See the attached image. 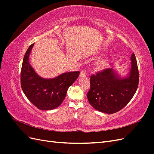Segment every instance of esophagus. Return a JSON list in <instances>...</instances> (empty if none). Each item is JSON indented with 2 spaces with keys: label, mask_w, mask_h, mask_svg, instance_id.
I'll return each instance as SVG.
<instances>
[{
  "label": "esophagus",
  "mask_w": 154,
  "mask_h": 154,
  "mask_svg": "<svg viewBox=\"0 0 154 154\" xmlns=\"http://www.w3.org/2000/svg\"><path fill=\"white\" fill-rule=\"evenodd\" d=\"M86 76V72L85 71H82L80 74V76L83 77V76Z\"/></svg>",
  "instance_id": "esophagus-1"
}]
</instances>
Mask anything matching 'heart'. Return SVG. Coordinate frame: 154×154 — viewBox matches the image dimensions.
<instances>
[{
  "mask_svg": "<svg viewBox=\"0 0 154 154\" xmlns=\"http://www.w3.org/2000/svg\"><path fill=\"white\" fill-rule=\"evenodd\" d=\"M103 62H100L99 63H98V66H102V65H103Z\"/></svg>",
  "mask_w": 154,
  "mask_h": 154,
  "instance_id": "obj_1",
  "label": "heart"
}]
</instances>
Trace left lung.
Wrapping results in <instances>:
<instances>
[{"label": "left lung", "instance_id": "8db88e82", "mask_svg": "<svg viewBox=\"0 0 154 154\" xmlns=\"http://www.w3.org/2000/svg\"><path fill=\"white\" fill-rule=\"evenodd\" d=\"M130 59L132 68L127 78H119L110 68L91 75L87 98L95 109L114 114L124 108L131 100L138 87L139 71L134 53Z\"/></svg>", "mask_w": 154, "mask_h": 154}]
</instances>
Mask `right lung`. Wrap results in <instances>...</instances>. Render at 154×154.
<instances>
[{"label": "right lung", "instance_id": "obj_1", "mask_svg": "<svg viewBox=\"0 0 154 154\" xmlns=\"http://www.w3.org/2000/svg\"><path fill=\"white\" fill-rule=\"evenodd\" d=\"M34 44L27 49L23 59L20 84L25 95L40 110H52L59 106L69 87L75 81L80 71L63 73L53 79H44L35 72L29 63V56Z\"/></svg>", "mask_w": 154, "mask_h": 154}]
</instances>
